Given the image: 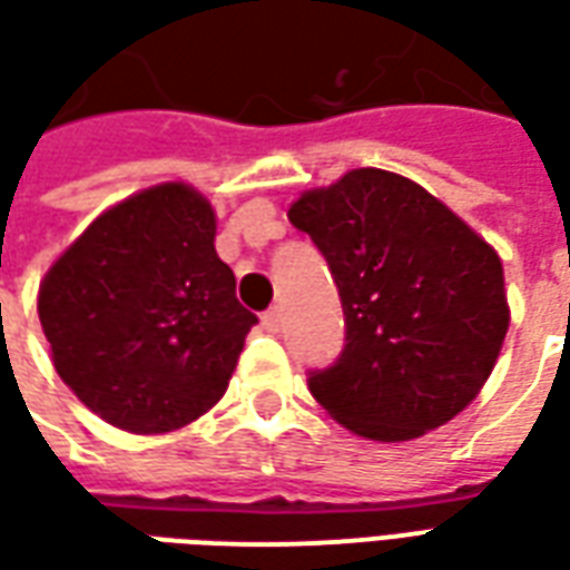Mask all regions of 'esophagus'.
Segmentation results:
<instances>
[{
	"mask_svg": "<svg viewBox=\"0 0 570 570\" xmlns=\"http://www.w3.org/2000/svg\"><path fill=\"white\" fill-rule=\"evenodd\" d=\"M281 323H284V314H281V308H272L262 314V326H265L268 333H277V330H281Z\"/></svg>",
	"mask_w": 570,
	"mask_h": 570,
	"instance_id": "1",
	"label": "esophagus"
}]
</instances>
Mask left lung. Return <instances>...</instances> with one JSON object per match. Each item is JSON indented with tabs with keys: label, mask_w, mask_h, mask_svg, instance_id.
<instances>
[{
	"label": "left lung",
	"mask_w": 570,
	"mask_h": 570,
	"mask_svg": "<svg viewBox=\"0 0 570 570\" xmlns=\"http://www.w3.org/2000/svg\"><path fill=\"white\" fill-rule=\"evenodd\" d=\"M345 311V351L308 387L338 424L403 442L452 421L498 363L510 308L498 253L428 188L360 167L289 207Z\"/></svg>",
	"instance_id": "1"
}]
</instances>
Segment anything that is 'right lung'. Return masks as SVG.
<instances>
[{
  "instance_id": "obj_1",
  "label": "right lung",
  "mask_w": 570,
  "mask_h": 570,
  "mask_svg": "<svg viewBox=\"0 0 570 570\" xmlns=\"http://www.w3.org/2000/svg\"><path fill=\"white\" fill-rule=\"evenodd\" d=\"M213 237L210 200L164 183L100 213L45 274L57 375L112 428L179 430L225 394L256 314Z\"/></svg>"
}]
</instances>
